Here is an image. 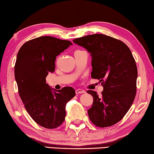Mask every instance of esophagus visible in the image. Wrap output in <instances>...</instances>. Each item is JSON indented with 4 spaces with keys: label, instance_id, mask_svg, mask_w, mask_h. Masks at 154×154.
Instances as JSON below:
<instances>
[{
    "label": "esophagus",
    "instance_id": "esophagus-1",
    "mask_svg": "<svg viewBox=\"0 0 154 154\" xmlns=\"http://www.w3.org/2000/svg\"><path fill=\"white\" fill-rule=\"evenodd\" d=\"M75 93H76V94L85 93V90H83L82 89H77V90H75Z\"/></svg>",
    "mask_w": 154,
    "mask_h": 154
}]
</instances>
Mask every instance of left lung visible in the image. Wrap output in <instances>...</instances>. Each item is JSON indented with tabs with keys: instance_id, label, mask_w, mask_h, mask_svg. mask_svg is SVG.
I'll list each match as a JSON object with an SVG mask.
<instances>
[{
	"instance_id": "8db88e82",
	"label": "left lung",
	"mask_w": 154,
	"mask_h": 154,
	"mask_svg": "<svg viewBox=\"0 0 154 154\" xmlns=\"http://www.w3.org/2000/svg\"><path fill=\"white\" fill-rule=\"evenodd\" d=\"M73 41L91 54V77L100 80L104 87L101 95L87 91L93 97L88 111L90 120L100 128L114 125L125 116L135 98L137 68L132 52L123 41L100 33Z\"/></svg>"
}]
</instances>
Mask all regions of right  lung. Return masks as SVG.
<instances>
[{"mask_svg": "<svg viewBox=\"0 0 154 154\" xmlns=\"http://www.w3.org/2000/svg\"><path fill=\"white\" fill-rule=\"evenodd\" d=\"M71 45L69 41L41 36L26 42L17 56L14 77L21 100L33 121L48 129L62 125L66 103L75 94L71 87L52 90L45 80L54 71L57 56Z\"/></svg>", "mask_w": 154, "mask_h": 154, "instance_id": "obj_1", "label": "right lung"}]
</instances>
